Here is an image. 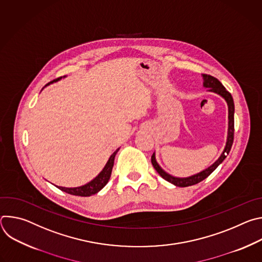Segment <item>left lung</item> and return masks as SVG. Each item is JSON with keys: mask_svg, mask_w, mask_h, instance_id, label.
Listing matches in <instances>:
<instances>
[{"mask_svg": "<svg viewBox=\"0 0 262 262\" xmlns=\"http://www.w3.org/2000/svg\"><path fill=\"white\" fill-rule=\"evenodd\" d=\"M202 77H203V86L208 89L207 91L214 92V93L219 94L220 96H222L224 99H225L226 102H227V105H228V135H227V141H226V146H225V148H224L222 155L211 166H209L205 170H203V171H201L197 174H194L192 176H189V177H175V176L167 173L158 164V162L156 160V154H154L152 157H151V163H152V166L155 167V169L157 170V172L165 180L169 181L170 183H172L176 186H180V188H185V186L194 185V184L199 183L200 181L204 180L206 177H208L217 168V166L220 164H222V162L227 158L228 154L230 152L232 144H233V137H234V102H233V98H232L231 94L225 89V87L222 85V83L217 79H215L211 76H208V74H203Z\"/></svg>", "mask_w": 262, "mask_h": 262, "instance_id": "left-lung-1", "label": "left lung"}]
</instances>
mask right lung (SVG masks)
I'll return each instance as SVG.
<instances>
[{"label": "right lung", "mask_w": 262, "mask_h": 262, "mask_svg": "<svg viewBox=\"0 0 262 262\" xmlns=\"http://www.w3.org/2000/svg\"><path fill=\"white\" fill-rule=\"evenodd\" d=\"M61 79H62V77L57 79V80H55V81L50 82L45 87H47L50 84H53L54 82H57V81H59ZM118 150H119V148L116 149V150L113 152V155L110 157L108 161L106 162V164L103 167V169L99 172V174L95 178H93L91 181H89L88 183H86L84 185H81V186H77V188H65V186H58V185H56V186H57L58 189H60L61 191H63L65 193H68L70 195H74V196L89 197L91 195H94V194L98 193L103 188V186L107 183V181H108V179L111 177L112 169H113V166H114V160H115V157H116Z\"/></svg>", "instance_id": "right-lung-1"}]
</instances>
